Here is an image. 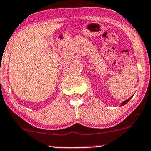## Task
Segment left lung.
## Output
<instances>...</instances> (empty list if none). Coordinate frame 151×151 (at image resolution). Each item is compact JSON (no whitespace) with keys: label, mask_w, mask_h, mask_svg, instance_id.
Instances as JSON below:
<instances>
[{"label":"left lung","mask_w":151,"mask_h":151,"mask_svg":"<svg viewBox=\"0 0 151 151\" xmlns=\"http://www.w3.org/2000/svg\"><path fill=\"white\" fill-rule=\"evenodd\" d=\"M133 96H132V97H129V98L128 99V100H125V101H124V102H122V103L121 104V105H120V106H123V105H124V104H127V102H129V100H131V99H132V97Z\"/></svg>","instance_id":"1"}]
</instances>
